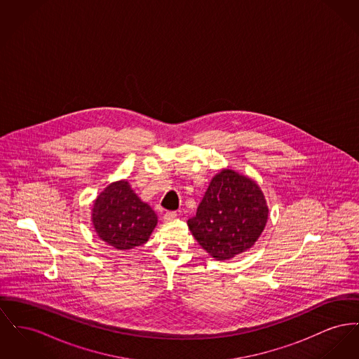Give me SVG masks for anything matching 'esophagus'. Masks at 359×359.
<instances>
[{"mask_svg": "<svg viewBox=\"0 0 359 359\" xmlns=\"http://www.w3.org/2000/svg\"><path fill=\"white\" fill-rule=\"evenodd\" d=\"M177 212L176 211H165V214H164V219L165 221H172V219H175V218H177Z\"/></svg>", "mask_w": 359, "mask_h": 359, "instance_id": "obj_1", "label": "esophagus"}]
</instances>
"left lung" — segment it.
Instances as JSON below:
<instances>
[{"label":"left lung","instance_id":"8db88e82","mask_svg":"<svg viewBox=\"0 0 359 359\" xmlns=\"http://www.w3.org/2000/svg\"><path fill=\"white\" fill-rule=\"evenodd\" d=\"M266 199L251 179L231 169L212 177L189 228L199 245L218 260L245 252L263 232Z\"/></svg>","mask_w":359,"mask_h":359}]
</instances>
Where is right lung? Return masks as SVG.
Here are the masks:
<instances>
[{
    "mask_svg": "<svg viewBox=\"0 0 359 359\" xmlns=\"http://www.w3.org/2000/svg\"><path fill=\"white\" fill-rule=\"evenodd\" d=\"M92 221L99 237L116 250H131L148 241L157 215L126 180L112 183L93 203Z\"/></svg>",
    "mask_w": 359,
    "mask_h": 359,
    "instance_id": "1",
    "label": "right lung"
}]
</instances>
